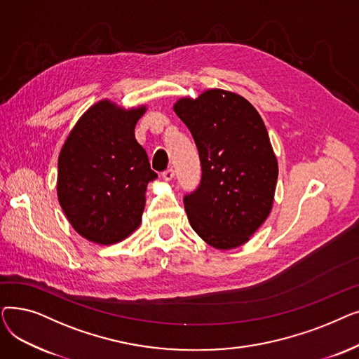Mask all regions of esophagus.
Wrapping results in <instances>:
<instances>
[{
	"mask_svg": "<svg viewBox=\"0 0 359 359\" xmlns=\"http://www.w3.org/2000/svg\"><path fill=\"white\" fill-rule=\"evenodd\" d=\"M173 176H175V172H173V168L170 167V168H167V170H164V172L161 173V177H163V180H165V182H170L173 179Z\"/></svg>",
	"mask_w": 359,
	"mask_h": 359,
	"instance_id": "34e87169",
	"label": "esophagus"
}]
</instances>
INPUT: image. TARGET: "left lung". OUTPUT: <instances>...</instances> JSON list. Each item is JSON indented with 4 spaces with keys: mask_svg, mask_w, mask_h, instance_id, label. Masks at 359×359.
<instances>
[{
    "mask_svg": "<svg viewBox=\"0 0 359 359\" xmlns=\"http://www.w3.org/2000/svg\"><path fill=\"white\" fill-rule=\"evenodd\" d=\"M195 140L202 177L183 198L195 233L210 246H241L268 218L278 161L265 123L244 97L221 88L175 104Z\"/></svg>",
    "mask_w": 359,
    "mask_h": 359,
    "instance_id": "1",
    "label": "left lung"
}]
</instances>
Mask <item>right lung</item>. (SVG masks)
<instances>
[{"instance_id": "add662e5", "label": "right lung", "mask_w": 359, "mask_h": 359, "mask_svg": "<svg viewBox=\"0 0 359 359\" xmlns=\"http://www.w3.org/2000/svg\"><path fill=\"white\" fill-rule=\"evenodd\" d=\"M145 110L109 100L93 104L60 153L61 208L74 230L93 243H118L141 224L147 184L157 179L134 132Z\"/></svg>"}]
</instances>
